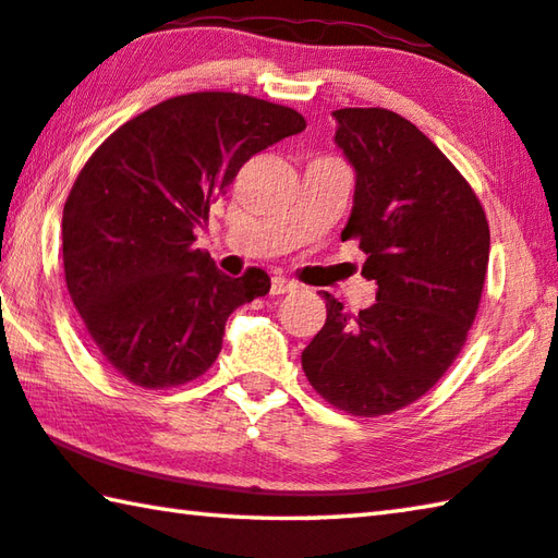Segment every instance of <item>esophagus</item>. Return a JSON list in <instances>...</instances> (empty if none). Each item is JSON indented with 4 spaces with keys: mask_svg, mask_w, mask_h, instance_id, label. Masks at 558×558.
<instances>
[{
    "mask_svg": "<svg viewBox=\"0 0 558 558\" xmlns=\"http://www.w3.org/2000/svg\"><path fill=\"white\" fill-rule=\"evenodd\" d=\"M298 288V282H292L288 278H272L270 280V295H286V292H292Z\"/></svg>",
    "mask_w": 558,
    "mask_h": 558,
    "instance_id": "1",
    "label": "esophagus"
}]
</instances>
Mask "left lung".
I'll use <instances>...</instances> for the list:
<instances>
[{
	"mask_svg": "<svg viewBox=\"0 0 558 558\" xmlns=\"http://www.w3.org/2000/svg\"><path fill=\"white\" fill-rule=\"evenodd\" d=\"M332 118L354 169L342 241L359 239L376 302L352 315L323 292L327 319L302 369L335 409L372 418L421 399L456 362L483 298L489 226L470 184L413 122L384 108Z\"/></svg>",
	"mask_w": 558,
	"mask_h": 558,
	"instance_id": "left-lung-1",
	"label": "left lung"
}]
</instances>
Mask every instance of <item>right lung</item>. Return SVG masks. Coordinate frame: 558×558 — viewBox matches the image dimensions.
I'll return each instance as SVG.
<instances>
[{"label":"right lung","mask_w":558,"mask_h":558,"mask_svg":"<svg viewBox=\"0 0 558 558\" xmlns=\"http://www.w3.org/2000/svg\"><path fill=\"white\" fill-rule=\"evenodd\" d=\"M302 130L298 110L206 90L145 110L93 153L63 206V270L120 376L143 389L194 381L233 310L270 290L258 268L223 276L194 229L253 155Z\"/></svg>","instance_id":"add662e5"}]
</instances>
